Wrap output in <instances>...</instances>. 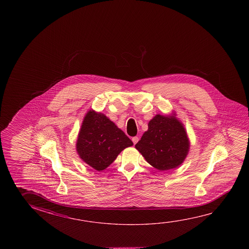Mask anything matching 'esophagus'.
I'll return each mask as SVG.
<instances>
[{"label":"esophagus","instance_id":"obj_1","mask_svg":"<svg viewBox=\"0 0 249 249\" xmlns=\"http://www.w3.org/2000/svg\"><path fill=\"white\" fill-rule=\"evenodd\" d=\"M139 141V138L137 137V136H135V137H133L132 138V142H134V144H135V143H137V142Z\"/></svg>","mask_w":249,"mask_h":249}]
</instances>
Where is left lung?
I'll return each mask as SVG.
<instances>
[{
    "label": "left lung",
    "instance_id": "8db88e82",
    "mask_svg": "<svg viewBox=\"0 0 249 249\" xmlns=\"http://www.w3.org/2000/svg\"><path fill=\"white\" fill-rule=\"evenodd\" d=\"M190 147L183 124L175 115L156 114L135 148L151 166L160 171L179 167Z\"/></svg>",
    "mask_w": 249,
    "mask_h": 249
}]
</instances>
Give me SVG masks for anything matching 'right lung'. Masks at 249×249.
Returning a JSON list of instances; mask_svg holds the SVG:
<instances>
[{
  "label": "right lung",
  "instance_id": "right-lung-1",
  "mask_svg": "<svg viewBox=\"0 0 249 249\" xmlns=\"http://www.w3.org/2000/svg\"><path fill=\"white\" fill-rule=\"evenodd\" d=\"M133 142L105 114L89 110L78 135L76 151L80 158L97 171L106 169L119 154Z\"/></svg>",
  "mask_w": 249,
  "mask_h": 249
}]
</instances>
